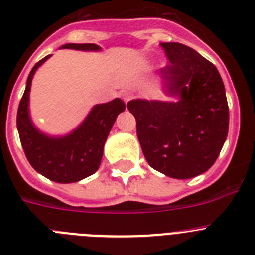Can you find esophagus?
Segmentation results:
<instances>
[{
    "instance_id": "1",
    "label": "esophagus",
    "mask_w": 255,
    "mask_h": 255,
    "mask_svg": "<svg viewBox=\"0 0 255 255\" xmlns=\"http://www.w3.org/2000/svg\"><path fill=\"white\" fill-rule=\"evenodd\" d=\"M123 98H124V102L128 103L130 100H131L132 96H131V94H130V93H125V94H123Z\"/></svg>"
}]
</instances>
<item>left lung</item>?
<instances>
[{"instance_id": "8db88e82", "label": "left lung", "mask_w": 255, "mask_h": 255, "mask_svg": "<svg viewBox=\"0 0 255 255\" xmlns=\"http://www.w3.org/2000/svg\"><path fill=\"white\" fill-rule=\"evenodd\" d=\"M170 65L161 69L162 88L175 101L132 100L129 111L150 167L173 179L206 172L229 131V106L218 70L185 44L161 43Z\"/></svg>"}]
</instances>
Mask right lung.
I'll return each mask as SVG.
<instances>
[{"mask_svg":"<svg viewBox=\"0 0 255 255\" xmlns=\"http://www.w3.org/2000/svg\"><path fill=\"white\" fill-rule=\"evenodd\" d=\"M61 48L94 52L102 49L93 43H67ZM51 56L37 62L29 74L17 110L16 125L22 149L31 167L52 181L69 184L80 181L98 170L108 134L119 114L125 111V103L115 98L111 102L93 106L83 123L66 135L53 136L40 131L31 121L29 96L35 71Z\"/></svg>","mask_w":255,"mask_h":255,"instance_id":"add662e5","label":"right lung"}]
</instances>
